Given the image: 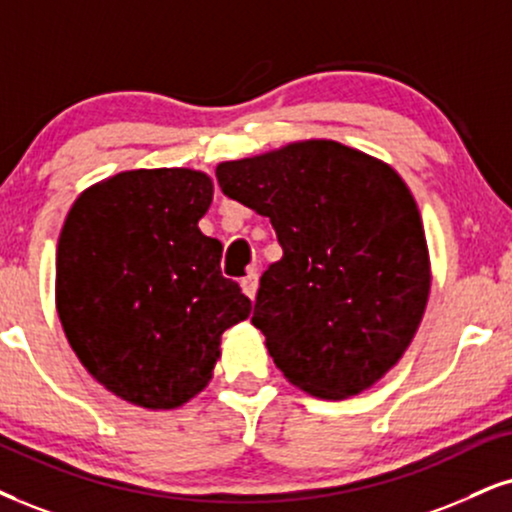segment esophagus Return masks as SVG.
<instances>
[{
	"instance_id": "34e87169",
	"label": "esophagus",
	"mask_w": 512,
	"mask_h": 512,
	"mask_svg": "<svg viewBox=\"0 0 512 512\" xmlns=\"http://www.w3.org/2000/svg\"><path fill=\"white\" fill-rule=\"evenodd\" d=\"M256 289H258V273L254 268L249 270V273H246L244 277H242V292L249 296L251 301H254V296H256Z\"/></svg>"
}]
</instances>
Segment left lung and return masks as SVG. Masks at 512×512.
I'll use <instances>...</instances> for the list:
<instances>
[{
  "mask_svg": "<svg viewBox=\"0 0 512 512\" xmlns=\"http://www.w3.org/2000/svg\"><path fill=\"white\" fill-rule=\"evenodd\" d=\"M225 197L268 216L282 246L251 323L277 368L320 399H346L394 368L430 296L418 204L387 163L330 140L216 168Z\"/></svg>",
  "mask_w": 512,
  "mask_h": 512,
  "instance_id": "left-lung-1",
  "label": "left lung"
}]
</instances>
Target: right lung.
<instances>
[{
	"label": "right lung",
	"instance_id": "add662e5",
	"mask_svg": "<svg viewBox=\"0 0 512 512\" xmlns=\"http://www.w3.org/2000/svg\"><path fill=\"white\" fill-rule=\"evenodd\" d=\"M213 199L189 168L128 170L75 199L56 246V311L97 382L142 408H178L211 380L220 334L251 301L201 235Z\"/></svg>",
	"mask_w": 512,
	"mask_h": 512
}]
</instances>
